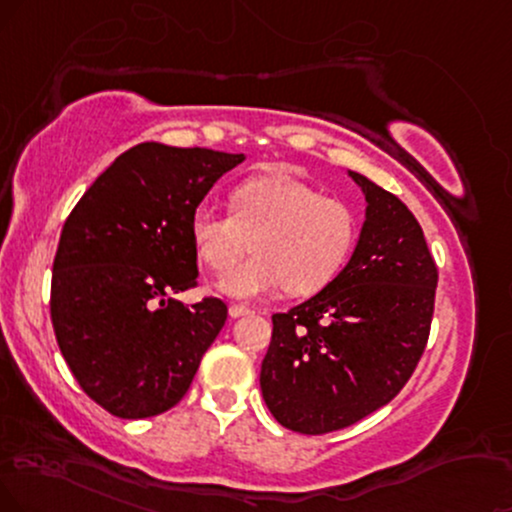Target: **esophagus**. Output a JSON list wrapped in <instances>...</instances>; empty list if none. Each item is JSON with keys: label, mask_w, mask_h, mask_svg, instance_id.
Returning <instances> with one entry per match:
<instances>
[{"label": "esophagus", "mask_w": 512, "mask_h": 512, "mask_svg": "<svg viewBox=\"0 0 512 512\" xmlns=\"http://www.w3.org/2000/svg\"><path fill=\"white\" fill-rule=\"evenodd\" d=\"M251 313H254V308H249V306H244V304H232L230 306L232 318H242V315H251Z\"/></svg>", "instance_id": "obj_1"}]
</instances>
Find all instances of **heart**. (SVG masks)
<instances>
[{
  "label": "heart",
  "mask_w": 512,
  "mask_h": 512,
  "mask_svg": "<svg viewBox=\"0 0 512 512\" xmlns=\"http://www.w3.org/2000/svg\"><path fill=\"white\" fill-rule=\"evenodd\" d=\"M232 216L201 204L189 235L213 273H227L255 244L259 254L220 282L230 296H258L285 287L294 296L323 289L351 256L356 213L337 199L285 175L249 178L232 189Z\"/></svg>",
  "instance_id": "1"
}]
</instances>
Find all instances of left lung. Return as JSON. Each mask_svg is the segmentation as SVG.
<instances>
[{"mask_svg": "<svg viewBox=\"0 0 512 512\" xmlns=\"http://www.w3.org/2000/svg\"><path fill=\"white\" fill-rule=\"evenodd\" d=\"M368 201L356 251L313 299L273 315L261 391L299 434L344 430L406 387L430 339L439 270L399 197L349 173Z\"/></svg>", "mask_w": 512, "mask_h": 512, "instance_id": "1", "label": "left lung"}]
</instances>
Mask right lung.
<instances>
[{
  "mask_svg": "<svg viewBox=\"0 0 512 512\" xmlns=\"http://www.w3.org/2000/svg\"><path fill=\"white\" fill-rule=\"evenodd\" d=\"M244 154L137 144L66 218L52 273L56 342L80 389L125 420L182 401L227 320L223 299L185 306L197 287L189 218Z\"/></svg>",
  "mask_w": 512,
  "mask_h": 512,
  "instance_id": "1",
  "label": "right lung"
}]
</instances>
